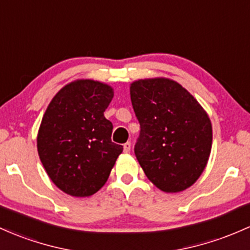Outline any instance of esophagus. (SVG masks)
<instances>
[{
	"mask_svg": "<svg viewBox=\"0 0 250 250\" xmlns=\"http://www.w3.org/2000/svg\"><path fill=\"white\" fill-rule=\"evenodd\" d=\"M130 148H131L130 142H125V144L123 145V150H125V153H129L130 152Z\"/></svg>",
	"mask_w": 250,
	"mask_h": 250,
	"instance_id": "obj_1",
	"label": "esophagus"
}]
</instances>
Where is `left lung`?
Segmentation results:
<instances>
[{"instance_id":"1","label":"left lung","mask_w":250,"mask_h":250,"mask_svg":"<svg viewBox=\"0 0 250 250\" xmlns=\"http://www.w3.org/2000/svg\"><path fill=\"white\" fill-rule=\"evenodd\" d=\"M130 100L141 128L134 152L145 174L168 193L190 188L211 152L212 127L207 111L168 78L133 82Z\"/></svg>"}]
</instances>
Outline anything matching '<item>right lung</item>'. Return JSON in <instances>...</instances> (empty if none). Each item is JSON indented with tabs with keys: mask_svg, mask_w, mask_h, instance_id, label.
<instances>
[{
	"mask_svg": "<svg viewBox=\"0 0 250 250\" xmlns=\"http://www.w3.org/2000/svg\"><path fill=\"white\" fill-rule=\"evenodd\" d=\"M114 97L108 84L78 79L53 97L38 131L40 160L57 188L89 197L106 183L123 147L111 141L104 111Z\"/></svg>",
	"mask_w": 250,
	"mask_h": 250,
	"instance_id": "1",
	"label": "right lung"
}]
</instances>
